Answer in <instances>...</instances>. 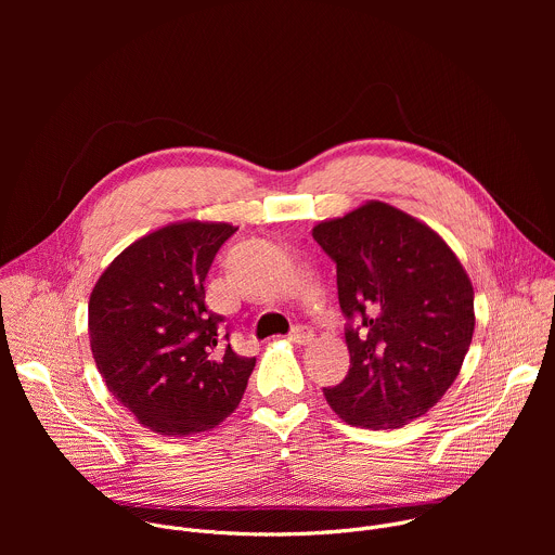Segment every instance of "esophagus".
I'll return each instance as SVG.
<instances>
[{
	"instance_id": "1",
	"label": "esophagus",
	"mask_w": 555,
	"mask_h": 555,
	"mask_svg": "<svg viewBox=\"0 0 555 555\" xmlns=\"http://www.w3.org/2000/svg\"><path fill=\"white\" fill-rule=\"evenodd\" d=\"M294 345H309L313 340V332L309 327H294L292 334L287 336Z\"/></svg>"
}]
</instances>
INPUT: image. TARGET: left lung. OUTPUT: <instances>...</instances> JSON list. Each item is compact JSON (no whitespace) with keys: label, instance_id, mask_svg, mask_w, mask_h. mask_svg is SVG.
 I'll list each match as a JSON object with an SVG mask.
<instances>
[{"label":"left lung","instance_id":"obj_1","mask_svg":"<svg viewBox=\"0 0 555 555\" xmlns=\"http://www.w3.org/2000/svg\"><path fill=\"white\" fill-rule=\"evenodd\" d=\"M336 261L351 366L327 404L351 426L402 428L456 379L474 334V289L441 236L413 215L366 202L315 223Z\"/></svg>","mask_w":555,"mask_h":555}]
</instances>
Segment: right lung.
Returning a JSON list of instances; mask_svg holds the SVG:
<instances>
[{
	"label": "right lung",
	"instance_id": "obj_1",
	"mask_svg": "<svg viewBox=\"0 0 555 555\" xmlns=\"http://www.w3.org/2000/svg\"><path fill=\"white\" fill-rule=\"evenodd\" d=\"M232 223L176 221L125 248L88 305L94 362L114 398L144 428L186 437L219 426L240 406L255 358L217 336L206 274Z\"/></svg>",
	"mask_w": 555,
	"mask_h": 555
}]
</instances>
